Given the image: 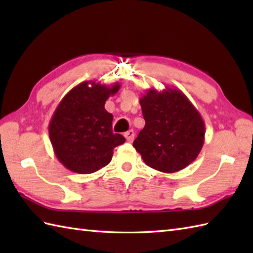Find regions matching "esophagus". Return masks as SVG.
<instances>
[{
  "label": "esophagus",
  "mask_w": 253,
  "mask_h": 253,
  "mask_svg": "<svg viewBox=\"0 0 253 253\" xmlns=\"http://www.w3.org/2000/svg\"><path fill=\"white\" fill-rule=\"evenodd\" d=\"M125 138H126V140L128 141V142H132V140H133V138H135V132H133V130H128L127 132H125Z\"/></svg>",
  "instance_id": "1"
}]
</instances>
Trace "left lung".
<instances>
[{
    "label": "left lung",
    "mask_w": 253,
    "mask_h": 253,
    "mask_svg": "<svg viewBox=\"0 0 253 253\" xmlns=\"http://www.w3.org/2000/svg\"><path fill=\"white\" fill-rule=\"evenodd\" d=\"M146 125L133 141L143 162L163 173L187 168L200 153L206 125L189 99L177 88H153L140 98Z\"/></svg>",
    "instance_id": "1"
}]
</instances>
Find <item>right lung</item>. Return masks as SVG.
Returning a JSON list of instances; mask_svg holds the SVG:
<instances>
[{"label":"right lung","mask_w":253,"mask_h":253,"mask_svg":"<svg viewBox=\"0 0 253 253\" xmlns=\"http://www.w3.org/2000/svg\"><path fill=\"white\" fill-rule=\"evenodd\" d=\"M121 88L84 82L74 87L57 105L49 124V136L57 160L69 170L91 174L111 162L113 150L125 142L112 130L113 115L106 100Z\"/></svg>","instance_id":"1"}]
</instances>
